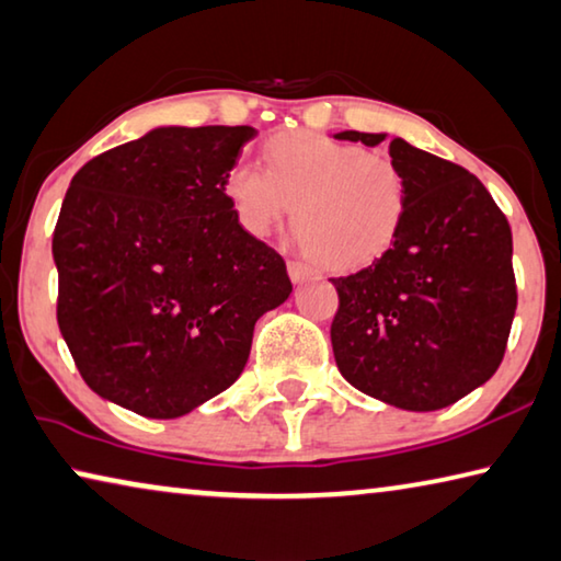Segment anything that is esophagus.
<instances>
[{
  "instance_id": "esophagus-1",
  "label": "esophagus",
  "mask_w": 561,
  "mask_h": 561,
  "mask_svg": "<svg viewBox=\"0 0 561 561\" xmlns=\"http://www.w3.org/2000/svg\"><path fill=\"white\" fill-rule=\"evenodd\" d=\"M287 272H289V279L295 282V284L307 282L314 274L312 266H307V264H301V262H289L287 264Z\"/></svg>"
}]
</instances>
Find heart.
Instances as JSON below:
<instances>
[{"instance_id":"heart-1","label":"heart","mask_w":561,"mask_h":561,"mask_svg":"<svg viewBox=\"0 0 561 561\" xmlns=\"http://www.w3.org/2000/svg\"><path fill=\"white\" fill-rule=\"evenodd\" d=\"M225 197L247 234L266 237L291 211L301 247L329 270H357L394 244L409 184L392 157L364 152L309 131H284L264 145V169L237 162Z\"/></svg>"}]
</instances>
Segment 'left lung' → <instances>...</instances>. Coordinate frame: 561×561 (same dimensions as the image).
<instances>
[{
    "instance_id": "8db88e82",
    "label": "left lung",
    "mask_w": 561,
    "mask_h": 561,
    "mask_svg": "<svg viewBox=\"0 0 561 561\" xmlns=\"http://www.w3.org/2000/svg\"><path fill=\"white\" fill-rule=\"evenodd\" d=\"M334 139L377 147L387 131ZM409 207L394 244L336 277L332 350L359 392L407 412H434L474 392L502 364L517 309L512 229L465 167L394 137Z\"/></svg>"
}]
</instances>
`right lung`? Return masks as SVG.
<instances>
[{
  "instance_id": "1",
  "label": "right lung",
  "mask_w": 561,
  "mask_h": 561,
  "mask_svg": "<svg viewBox=\"0 0 561 561\" xmlns=\"http://www.w3.org/2000/svg\"><path fill=\"white\" fill-rule=\"evenodd\" d=\"M254 127H154L75 174L51 237L57 322L92 392L149 420L190 414L242 375L254 324L291 295L247 234L225 174Z\"/></svg>"
}]
</instances>
